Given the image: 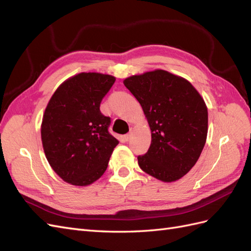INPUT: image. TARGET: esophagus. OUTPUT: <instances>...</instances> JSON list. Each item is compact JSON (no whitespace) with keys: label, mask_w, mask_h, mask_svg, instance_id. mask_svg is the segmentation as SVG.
I'll return each instance as SVG.
<instances>
[{"label":"esophagus","mask_w":251,"mask_h":251,"mask_svg":"<svg viewBox=\"0 0 251 251\" xmlns=\"http://www.w3.org/2000/svg\"><path fill=\"white\" fill-rule=\"evenodd\" d=\"M132 135H133V134H132V132L126 134V135H125V139H126V141H128V140H130V139L132 138Z\"/></svg>","instance_id":"esophagus-1"}]
</instances>
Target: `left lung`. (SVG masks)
<instances>
[{
    "label": "left lung",
    "mask_w": 251,
    "mask_h": 251,
    "mask_svg": "<svg viewBox=\"0 0 251 251\" xmlns=\"http://www.w3.org/2000/svg\"><path fill=\"white\" fill-rule=\"evenodd\" d=\"M141 104L151 133L149 151L138 156L140 169L163 182L179 180L198 161L208 130L204 100L185 78L164 70L124 80Z\"/></svg>",
    "instance_id": "left-lung-1"
}]
</instances>
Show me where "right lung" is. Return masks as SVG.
<instances>
[{
	"label": "right lung",
	"instance_id": "right-lung-1",
	"mask_svg": "<svg viewBox=\"0 0 251 251\" xmlns=\"http://www.w3.org/2000/svg\"><path fill=\"white\" fill-rule=\"evenodd\" d=\"M115 77L82 72L68 78L45 110L41 135L51 168L72 185L87 186L100 179L119 141L108 128L111 118L100 107Z\"/></svg>",
	"mask_w": 251,
	"mask_h": 251
}]
</instances>
